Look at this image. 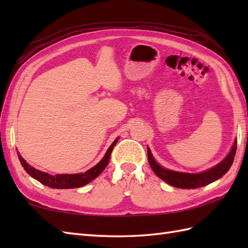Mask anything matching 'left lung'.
<instances>
[{
    "label": "left lung",
    "instance_id": "1",
    "mask_svg": "<svg viewBox=\"0 0 248 248\" xmlns=\"http://www.w3.org/2000/svg\"><path fill=\"white\" fill-rule=\"evenodd\" d=\"M235 151H236V140H234L232 147H231L229 154L226 155L225 159L223 161H220L218 164L202 172L189 173V172H182V171H175L171 170H167V168L161 166L159 163L155 160V157L152 155L149 147H147L149 164L155 175L171 186H175L178 188H187V189L205 186L210 183L218 180L219 178H222L225 173L229 170L231 165H232Z\"/></svg>",
    "mask_w": 248,
    "mask_h": 248
}]
</instances>
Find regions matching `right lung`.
<instances>
[{"instance_id": "1", "label": "right lung", "mask_w": 248, "mask_h": 248, "mask_svg": "<svg viewBox=\"0 0 248 248\" xmlns=\"http://www.w3.org/2000/svg\"><path fill=\"white\" fill-rule=\"evenodd\" d=\"M118 138L116 139L112 145L108 147V151L105 152L104 156L102 157V160L100 161L97 165H94L92 167L91 170H86L85 172H80V173H62V175H55L52 176L48 172L41 171L36 170L33 166H31L30 164L26 163V161L23 159L22 156L18 154V157L21 162V165L23 166L24 170L29 173V175L36 179L37 181H39L40 183L45 184V186L52 187V188H75V187H81L86 186L87 183L92 182L93 179H96L100 173H101L105 167L108 166L110 154H112L114 146L117 144Z\"/></svg>"}]
</instances>
